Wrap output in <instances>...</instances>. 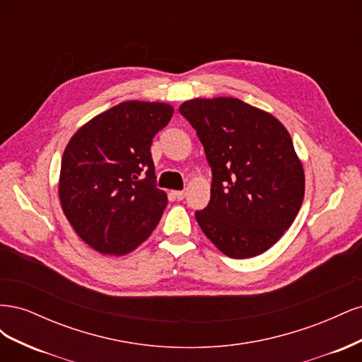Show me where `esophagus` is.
<instances>
[{
    "label": "esophagus",
    "instance_id": "esophagus-1",
    "mask_svg": "<svg viewBox=\"0 0 362 362\" xmlns=\"http://www.w3.org/2000/svg\"><path fill=\"white\" fill-rule=\"evenodd\" d=\"M172 196H173L175 199L182 201V199L185 198V192H184V190H177V192H172Z\"/></svg>",
    "mask_w": 362,
    "mask_h": 362
}]
</instances>
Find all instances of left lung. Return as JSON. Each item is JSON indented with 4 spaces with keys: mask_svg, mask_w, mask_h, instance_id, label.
I'll return each instance as SVG.
<instances>
[{
    "mask_svg": "<svg viewBox=\"0 0 362 362\" xmlns=\"http://www.w3.org/2000/svg\"><path fill=\"white\" fill-rule=\"evenodd\" d=\"M180 113L196 129L213 175L210 202L194 213L204 234L229 258L266 252L303 201V168L288 131L237 98H198Z\"/></svg>",
    "mask_w": 362,
    "mask_h": 362,
    "instance_id": "8db88e82",
    "label": "left lung"
}]
</instances>
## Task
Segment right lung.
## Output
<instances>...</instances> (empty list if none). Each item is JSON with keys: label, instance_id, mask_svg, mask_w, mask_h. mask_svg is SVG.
<instances>
[{"label": "right lung", "instance_id": "add662e5", "mask_svg": "<svg viewBox=\"0 0 362 362\" xmlns=\"http://www.w3.org/2000/svg\"><path fill=\"white\" fill-rule=\"evenodd\" d=\"M172 115L164 103H120L83 125L64 149L63 213L100 254H128L160 222L168 194L157 189L151 145Z\"/></svg>", "mask_w": 362, "mask_h": 362}]
</instances>
